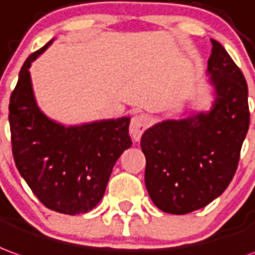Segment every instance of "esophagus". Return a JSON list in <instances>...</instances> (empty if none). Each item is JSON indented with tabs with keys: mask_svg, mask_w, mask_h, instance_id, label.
Returning a JSON list of instances; mask_svg holds the SVG:
<instances>
[{
	"mask_svg": "<svg viewBox=\"0 0 255 255\" xmlns=\"http://www.w3.org/2000/svg\"><path fill=\"white\" fill-rule=\"evenodd\" d=\"M150 126V120H149V117L145 115H138L132 117V120H131V124H129V133H131V136H132L133 140H138L140 139V136H142V133L145 131L146 128Z\"/></svg>",
	"mask_w": 255,
	"mask_h": 255,
	"instance_id": "obj_1",
	"label": "esophagus"
}]
</instances>
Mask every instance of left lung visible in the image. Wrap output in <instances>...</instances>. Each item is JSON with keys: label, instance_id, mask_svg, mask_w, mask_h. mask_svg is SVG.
Returning <instances> with one entry per match:
<instances>
[{"label": "left lung", "instance_id": "8db88e82", "mask_svg": "<svg viewBox=\"0 0 255 255\" xmlns=\"http://www.w3.org/2000/svg\"><path fill=\"white\" fill-rule=\"evenodd\" d=\"M211 44V109L157 123L140 138L147 193L156 207L170 214H188L222 195L236 172L249 131L245 76L218 41Z\"/></svg>", "mask_w": 255, "mask_h": 255}]
</instances>
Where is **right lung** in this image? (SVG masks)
I'll return each instance as SVG.
<instances>
[{
  "mask_svg": "<svg viewBox=\"0 0 255 255\" xmlns=\"http://www.w3.org/2000/svg\"><path fill=\"white\" fill-rule=\"evenodd\" d=\"M52 41L28 56L9 101L15 164L38 200L62 214L87 213L103 197L112 170L132 145L129 117L66 127L35 102L30 66Z\"/></svg>",
  "mask_w": 255,
  "mask_h": 255,
  "instance_id": "obj_1",
  "label": "right lung"
}]
</instances>
